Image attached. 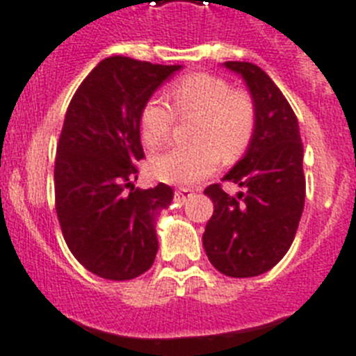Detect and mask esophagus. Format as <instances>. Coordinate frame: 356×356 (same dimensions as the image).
Segmentation results:
<instances>
[{
    "label": "esophagus",
    "mask_w": 356,
    "mask_h": 356,
    "mask_svg": "<svg viewBox=\"0 0 356 356\" xmlns=\"http://www.w3.org/2000/svg\"><path fill=\"white\" fill-rule=\"evenodd\" d=\"M192 193L193 190H190V188H177V190H175V201L184 202Z\"/></svg>",
    "instance_id": "1"
}]
</instances>
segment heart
<instances>
[{"label":"heart","mask_w":356,"mask_h":356,"mask_svg":"<svg viewBox=\"0 0 356 356\" xmlns=\"http://www.w3.org/2000/svg\"><path fill=\"white\" fill-rule=\"evenodd\" d=\"M168 103L146 101L139 118L143 143L159 148L172 136L175 115L197 118L192 141L152 159V173L170 184H195L217 170L220 154L234 161L246 152L257 128L255 101L246 90L232 88L213 74H190L170 85Z\"/></svg>","instance_id":"b5f03b06"}]
</instances>
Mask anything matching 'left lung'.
I'll return each instance as SVG.
<instances>
[{
	"label": "left lung",
	"instance_id": "obj_1",
	"mask_svg": "<svg viewBox=\"0 0 356 356\" xmlns=\"http://www.w3.org/2000/svg\"><path fill=\"white\" fill-rule=\"evenodd\" d=\"M224 67L246 81L257 106V128L246 154L222 181L244 192L229 195L220 184L204 190L213 215L202 246L215 270L244 279L270 271L288 253L304 210V148L295 112L262 68L246 61Z\"/></svg>",
	"mask_w": 356,
	"mask_h": 356
}]
</instances>
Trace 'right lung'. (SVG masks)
<instances>
[{
    "instance_id": "1",
    "label": "right lung",
    "mask_w": 356,
    "mask_h": 356,
    "mask_svg": "<svg viewBox=\"0 0 356 356\" xmlns=\"http://www.w3.org/2000/svg\"><path fill=\"white\" fill-rule=\"evenodd\" d=\"M181 65L106 58L86 76L68 104L58 143L54 186L63 237L97 277L130 280L150 270L159 250L155 220L173 190H139L145 157L141 110Z\"/></svg>"
}]
</instances>
